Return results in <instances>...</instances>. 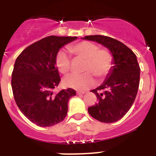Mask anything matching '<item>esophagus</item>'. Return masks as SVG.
I'll return each mask as SVG.
<instances>
[{
  "mask_svg": "<svg viewBox=\"0 0 156 156\" xmlns=\"http://www.w3.org/2000/svg\"><path fill=\"white\" fill-rule=\"evenodd\" d=\"M85 93H86V92H84V91H83V92H81V91H77V92H76V94H78V95L84 94Z\"/></svg>",
  "mask_w": 156,
  "mask_h": 156,
  "instance_id": "34e87169",
  "label": "esophagus"
}]
</instances>
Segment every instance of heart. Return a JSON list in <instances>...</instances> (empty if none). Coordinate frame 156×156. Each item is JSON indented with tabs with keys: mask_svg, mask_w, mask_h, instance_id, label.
<instances>
[{
	"mask_svg": "<svg viewBox=\"0 0 156 156\" xmlns=\"http://www.w3.org/2000/svg\"><path fill=\"white\" fill-rule=\"evenodd\" d=\"M69 50L77 58L84 60L83 74H70L65 77L63 84L66 87L83 90L94 84V74L98 77H104L108 73L112 65V56L106 49H98V45L89 41H83L69 46ZM58 69L62 74H67L70 69L71 58L66 51L58 52L55 58Z\"/></svg>",
	"mask_w": 156,
	"mask_h": 156,
	"instance_id": "1",
	"label": "heart"
}]
</instances>
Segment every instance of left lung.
<instances>
[{
	"label": "left lung",
	"instance_id": "obj_1",
	"mask_svg": "<svg viewBox=\"0 0 156 156\" xmlns=\"http://www.w3.org/2000/svg\"><path fill=\"white\" fill-rule=\"evenodd\" d=\"M82 39L96 41L112 55V67L103 83L90 90L98 101L88 108V112L100 122H116L129 111L137 96L140 70L137 56L124 44L112 37L92 35Z\"/></svg>",
	"mask_w": 156,
	"mask_h": 156
}]
</instances>
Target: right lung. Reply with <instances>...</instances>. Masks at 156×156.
I'll use <instances>...</instances> for the list:
<instances>
[{
	"mask_svg": "<svg viewBox=\"0 0 156 156\" xmlns=\"http://www.w3.org/2000/svg\"><path fill=\"white\" fill-rule=\"evenodd\" d=\"M76 37L50 36L27 47L16 58L12 87L18 107L29 120L40 126H51L66 118L68 102L76 90H53L61 80L55 64L59 50Z\"/></svg>",
	"mask_w": 156,
	"mask_h": 156,
	"instance_id": "obj_1",
	"label": "right lung"
}]
</instances>
